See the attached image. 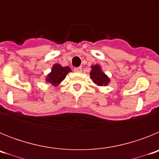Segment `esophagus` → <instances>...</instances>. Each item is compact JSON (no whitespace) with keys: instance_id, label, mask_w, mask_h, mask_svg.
<instances>
[{"instance_id":"obj_1","label":"esophagus","mask_w":159,"mask_h":159,"mask_svg":"<svg viewBox=\"0 0 159 159\" xmlns=\"http://www.w3.org/2000/svg\"><path fill=\"white\" fill-rule=\"evenodd\" d=\"M74 71H75V72H81V71H82V67H75V68H74Z\"/></svg>"}]
</instances>
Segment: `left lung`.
Segmentation results:
<instances>
[{
    "mask_svg": "<svg viewBox=\"0 0 159 159\" xmlns=\"http://www.w3.org/2000/svg\"><path fill=\"white\" fill-rule=\"evenodd\" d=\"M92 70L90 73L91 78L92 81L97 85L99 86H103V85H107L109 83V79L105 75L104 73L102 72L100 69V67L99 65H95L92 67Z\"/></svg>",
    "mask_w": 159,
    "mask_h": 159,
    "instance_id": "obj_1",
    "label": "left lung"
}]
</instances>
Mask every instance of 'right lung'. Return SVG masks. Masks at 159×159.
<instances>
[{
    "mask_svg": "<svg viewBox=\"0 0 159 159\" xmlns=\"http://www.w3.org/2000/svg\"><path fill=\"white\" fill-rule=\"evenodd\" d=\"M71 71L69 67H62L60 64H54L52 72L48 75L46 81L52 85L57 86L64 80L67 74Z\"/></svg>",
    "mask_w": 159,
    "mask_h": 159,
    "instance_id": "add662e5",
    "label": "right lung"
}]
</instances>
